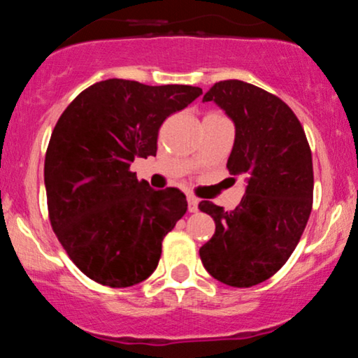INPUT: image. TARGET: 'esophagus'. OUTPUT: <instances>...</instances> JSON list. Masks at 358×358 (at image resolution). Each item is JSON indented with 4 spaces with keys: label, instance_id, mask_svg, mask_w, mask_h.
<instances>
[{
    "label": "esophagus",
    "instance_id": "esophagus-1",
    "mask_svg": "<svg viewBox=\"0 0 358 358\" xmlns=\"http://www.w3.org/2000/svg\"><path fill=\"white\" fill-rule=\"evenodd\" d=\"M187 202H188V212H197V209H199V200L195 199L194 195H188Z\"/></svg>",
    "mask_w": 358,
    "mask_h": 358
}]
</instances>
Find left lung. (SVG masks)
<instances>
[{"label": "left lung", "mask_w": 358, "mask_h": 358, "mask_svg": "<svg viewBox=\"0 0 358 358\" xmlns=\"http://www.w3.org/2000/svg\"><path fill=\"white\" fill-rule=\"evenodd\" d=\"M203 101H215L234 122L227 170L246 176V190L234 210L199 203L215 222L200 260L222 284L253 287L285 265L304 233L313 209L311 148L289 105L258 86L219 81Z\"/></svg>", "instance_id": "8db88e82"}]
</instances>
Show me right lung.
Listing matches in <instances>:
<instances>
[{
  "label": "right lung",
  "mask_w": 358,
  "mask_h": 358,
  "mask_svg": "<svg viewBox=\"0 0 358 358\" xmlns=\"http://www.w3.org/2000/svg\"><path fill=\"white\" fill-rule=\"evenodd\" d=\"M200 95L197 86L113 78L81 92L59 117L45 152L47 209L62 248L92 280L131 287L158 266L187 199L139 182L131 163L156 156L163 122Z\"/></svg>",
  "instance_id": "1"
}]
</instances>
